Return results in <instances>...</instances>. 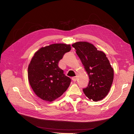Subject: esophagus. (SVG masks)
<instances>
[{
  "label": "esophagus",
  "instance_id": "obj_1",
  "mask_svg": "<svg viewBox=\"0 0 134 134\" xmlns=\"http://www.w3.org/2000/svg\"><path fill=\"white\" fill-rule=\"evenodd\" d=\"M72 80H73V81L74 82L76 81V80H77V77H76V76L73 77V78H72Z\"/></svg>",
  "mask_w": 134,
  "mask_h": 134
}]
</instances>
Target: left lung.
<instances>
[{
	"label": "left lung",
	"instance_id": "left-lung-1",
	"mask_svg": "<svg viewBox=\"0 0 134 134\" xmlns=\"http://www.w3.org/2000/svg\"><path fill=\"white\" fill-rule=\"evenodd\" d=\"M89 76L88 86L83 92L90 99L102 100L110 90L114 80V69L105 54L87 42L72 44Z\"/></svg>",
	"mask_w": 134,
	"mask_h": 134
}]
</instances>
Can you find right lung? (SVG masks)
Masks as SVG:
<instances>
[{"label": "right lung", "instance_id": "right-lung-1", "mask_svg": "<svg viewBox=\"0 0 134 134\" xmlns=\"http://www.w3.org/2000/svg\"><path fill=\"white\" fill-rule=\"evenodd\" d=\"M71 49V45L58 43L42 47L35 53L28 67V79L34 92L42 99L52 102L68 88L71 79L58 64Z\"/></svg>", "mask_w": 134, "mask_h": 134}]
</instances>
